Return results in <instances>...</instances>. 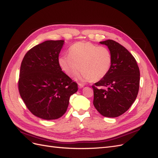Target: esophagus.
Wrapping results in <instances>:
<instances>
[{
	"label": "esophagus",
	"instance_id": "obj_1",
	"mask_svg": "<svg viewBox=\"0 0 158 158\" xmlns=\"http://www.w3.org/2000/svg\"><path fill=\"white\" fill-rule=\"evenodd\" d=\"M84 86V84H82V83H78V88H82Z\"/></svg>",
	"mask_w": 158,
	"mask_h": 158
}]
</instances>
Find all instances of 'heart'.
<instances>
[{"label": "heart", "mask_w": 158, "mask_h": 158, "mask_svg": "<svg viewBox=\"0 0 158 158\" xmlns=\"http://www.w3.org/2000/svg\"><path fill=\"white\" fill-rule=\"evenodd\" d=\"M69 54L59 57L58 63L61 70L70 77L82 70L79 78L82 80L99 81L108 74L113 63L110 50L90 42L80 41L73 44Z\"/></svg>", "instance_id": "obj_1"}]
</instances>
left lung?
<instances>
[{"instance_id": "left-lung-1", "label": "left lung", "mask_w": 158, "mask_h": 158, "mask_svg": "<svg viewBox=\"0 0 158 158\" xmlns=\"http://www.w3.org/2000/svg\"><path fill=\"white\" fill-rule=\"evenodd\" d=\"M100 44L108 47L113 63L108 74L92 86L93 105L102 116L117 117L135 101L139 88V69L131 53L117 42L108 40Z\"/></svg>"}]
</instances>
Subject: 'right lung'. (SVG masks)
I'll list each match as a JSON object with an SVG mask.
<instances>
[{
  "label": "right lung",
  "instance_id": "obj_1",
  "mask_svg": "<svg viewBox=\"0 0 158 158\" xmlns=\"http://www.w3.org/2000/svg\"><path fill=\"white\" fill-rule=\"evenodd\" d=\"M64 40H49L34 46L21 62L19 94L30 112L45 120L60 118L66 112L78 84L61 70L58 63Z\"/></svg>",
  "mask_w": 158,
  "mask_h": 158
}]
</instances>
